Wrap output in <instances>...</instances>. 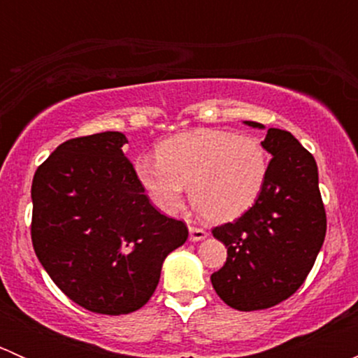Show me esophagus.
I'll list each match as a JSON object with an SVG mask.
<instances>
[{
  "label": "esophagus",
  "instance_id": "obj_1",
  "mask_svg": "<svg viewBox=\"0 0 358 358\" xmlns=\"http://www.w3.org/2000/svg\"><path fill=\"white\" fill-rule=\"evenodd\" d=\"M189 232H190V241L192 243H199V241H204L208 237V232L202 229H197V227H189Z\"/></svg>",
  "mask_w": 358,
  "mask_h": 358
}]
</instances>
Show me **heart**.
Here are the masks:
<instances>
[{
  "mask_svg": "<svg viewBox=\"0 0 358 358\" xmlns=\"http://www.w3.org/2000/svg\"><path fill=\"white\" fill-rule=\"evenodd\" d=\"M268 168L258 140L220 129L173 136L157 147V159L140 156L135 161L136 180L159 211L176 215L185 187H190L194 208L213 223L236 220L252 208Z\"/></svg>",
  "mask_w": 358,
  "mask_h": 358,
  "instance_id": "b5f03b06",
  "label": "heart"
}]
</instances>
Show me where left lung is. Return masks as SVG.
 <instances>
[{
  "label": "left lung",
  "mask_w": 358,
  "mask_h": 358,
  "mask_svg": "<svg viewBox=\"0 0 358 358\" xmlns=\"http://www.w3.org/2000/svg\"><path fill=\"white\" fill-rule=\"evenodd\" d=\"M244 124L265 129L255 121ZM262 145L273 157L258 201L234 223L213 229L227 262L211 284L241 312L270 308L294 294L326 237L315 159L286 129L268 128Z\"/></svg>",
  "instance_id": "1"
}]
</instances>
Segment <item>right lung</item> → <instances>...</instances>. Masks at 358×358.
Returning a JSON list of instances; mask_svg holds the SVG:
<instances>
[{"mask_svg": "<svg viewBox=\"0 0 358 358\" xmlns=\"http://www.w3.org/2000/svg\"><path fill=\"white\" fill-rule=\"evenodd\" d=\"M124 143L119 131L67 140L36 169L31 189L39 263L67 298L103 315L142 308L166 256L189 237L185 223L150 204Z\"/></svg>", "mask_w": 358, "mask_h": 358, "instance_id": "obj_1", "label": "right lung"}]
</instances>
